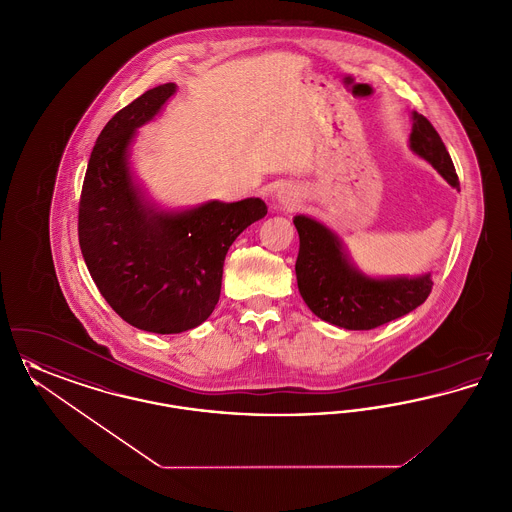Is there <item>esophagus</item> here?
<instances>
[{"instance_id":"1","label":"esophagus","mask_w":512,"mask_h":512,"mask_svg":"<svg viewBox=\"0 0 512 512\" xmlns=\"http://www.w3.org/2000/svg\"><path fill=\"white\" fill-rule=\"evenodd\" d=\"M280 197H282V199H284V197H286V195H284V192H280ZM288 201H290V197H288Z\"/></svg>"}]
</instances>
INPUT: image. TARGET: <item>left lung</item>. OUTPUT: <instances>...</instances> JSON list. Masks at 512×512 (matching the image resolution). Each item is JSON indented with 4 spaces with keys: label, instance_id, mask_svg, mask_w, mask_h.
Instances as JSON below:
<instances>
[{
    "label": "left lung",
    "instance_id": "left-lung-1",
    "mask_svg": "<svg viewBox=\"0 0 512 512\" xmlns=\"http://www.w3.org/2000/svg\"><path fill=\"white\" fill-rule=\"evenodd\" d=\"M411 147L455 188L459 176L436 128L424 115L413 113ZM299 255L297 286L303 301L318 318L347 330H372L414 311L432 292L430 274L418 278L376 280L353 267L340 240L317 220L295 217Z\"/></svg>",
    "mask_w": 512,
    "mask_h": 512
}]
</instances>
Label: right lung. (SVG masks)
Instances as JSON below:
<instances>
[{
    "mask_svg": "<svg viewBox=\"0 0 512 512\" xmlns=\"http://www.w3.org/2000/svg\"><path fill=\"white\" fill-rule=\"evenodd\" d=\"M174 90L172 82L147 90L105 124L78 203V242L99 293L122 320L153 334H180L209 318L230 245L267 215L259 197L182 213L144 203L132 184L128 146Z\"/></svg>",
    "mask_w": 512,
    "mask_h": 512,
    "instance_id": "obj_1",
    "label": "right lung"
}]
</instances>
